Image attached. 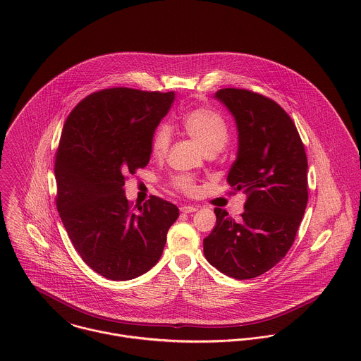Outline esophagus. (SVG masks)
I'll return each instance as SVG.
<instances>
[{
  "label": "esophagus",
  "instance_id": "obj_1",
  "mask_svg": "<svg viewBox=\"0 0 361 361\" xmlns=\"http://www.w3.org/2000/svg\"><path fill=\"white\" fill-rule=\"evenodd\" d=\"M199 209V207L197 206H182L180 207V211L182 212H186V214H190V212H195V211H197Z\"/></svg>",
  "mask_w": 361,
  "mask_h": 361
}]
</instances>
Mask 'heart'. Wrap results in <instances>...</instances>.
Instances as JSON below:
<instances>
[{"label": "heart", "instance_id": "b5f03b06", "mask_svg": "<svg viewBox=\"0 0 361 361\" xmlns=\"http://www.w3.org/2000/svg\"><path fill=\"white\" fill-rule=\"evenodd\" d=\"M183 128L188 135L204 150L221 152L228 142L229 132L222 116L211 109L196 108L189 111L183 116ZM171 146V128L168 125H161L154 133L153 139V154L158 158L168 153ZM176 186L188 193L195 192V183L188 178H178Z\"/></svg>", "mask_w": 361, "mask_h": 361}]
</instances>
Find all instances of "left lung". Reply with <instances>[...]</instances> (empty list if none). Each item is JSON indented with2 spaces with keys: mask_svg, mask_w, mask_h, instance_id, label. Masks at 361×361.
Returning a JSON list of instances; mask_svg holds the SVG:
<instances>
[{
  "mask_svg": "<svg viewBox=\"0 0 361 361\" xmlns=\"http://www.w3.org/2000/svg\"><path fill=\"white\" fill-rule=\"evenodd\" d=\"M233 116L238 152L226 182L247 196L239 221L215 208L203 240L207 261L235 279H252L286 256L307 206V157L290 116L271 99L242 89L214 96Z\"/></svg>",
  "mask_w": 361,
  "mask_h": 361,
  "instance_id": "1",
  "label": "left lung"
}]
</instances>
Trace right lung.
<instances>
[{
	"instance_id": "1",
	"label": "right lung",
	"mask_w": 361,
	"mask_h": 361,
	"mask_svg": "<svg viewBox=\"0 0 361 361\" xmlns=\"http://www.w3.org/2000/svg\"><path fill=\"white\" fill-rule=\"evenodd\" d=\"M175 92L126 87L94 93L63 123L55 158L56 208L68 236L97 274L129 281L154 267L179 209L153 196L130 209L125 175L145 168Z\"/></svg>"
}]
</instances>
